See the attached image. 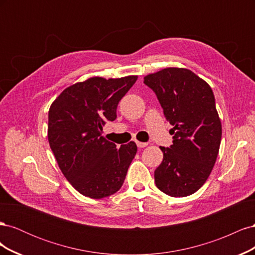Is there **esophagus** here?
Wrapping results in <instances>:
<instances>
[{"mask_svg": "<svg viewBox=\"0 0 255 255\" xmlns=\"http://www.w3.org/2000/svg\"><path fill=\"white\" fill-rule=\"evenodd\" d=\"M136 144L138 148H144V146L148 145V142H141V141H136Z\"/></svg>", "mask_w": 255, "mask_h": 255, "instance_id": "esophagus-1", "label": "esophagus"}]
</instances>
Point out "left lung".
Listing matches in <instances>:
<instances>
[{
  "instance_id": "left-lung-1",
  "label": "left lung",
  "mask_w": 255,
  "mask_h": 255,
  "mask_svg": "<svg viewBox=\"0 0 255 255\" xmlns=\"http://www.w3.org/2000/svg\"><path fill=\"white\" fill-rule=\"evenodd\" d=\"M173 127L170 148L154 171L157 188L171 197L192 195L206 182L218 156L221 121L210 85L185 68H165L145 75Z\"/></svg>"
}]
</instances>
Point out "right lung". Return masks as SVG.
<instances>
[{"label":"right lung","instance_id":"add662e5","mask_svg":"<svg viewBox=\"0 0 255 255\" xmlns=\"http://www.w3.org/2000/svg\"><path fill=\"white\" fill-rule=\"evenodd\" d=\"M137 78L94 76L67 87L51 104L50 146L66 179L85 197H110L125 182L137 145L130 141L117 148L102 129L117 118L118 103Z\"/></svg>","mask_w":255,"mask_h":255}]
</instances>
